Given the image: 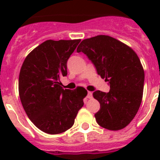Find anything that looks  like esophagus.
Masks as SVG:
<instances>
[{"label":"esophagus","mask_w":160,"mask_h":160,"mask_svg":"<svg viewBox=\"0 0 160 160\" xmlns=\"http://www.w3.org/2000/svg\"><path fill=\"white\" fill-rule=\"evenodd\" d=\"M87 98L88 99H91V98H92V92H90V91L88 92Z\"/></svg>","instance_id":"1"}]
</instances>
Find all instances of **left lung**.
Listing matches in <instances>:
<instances>
[{
    "instance_id": "obj_1",
    "label": "left lung",
    "mask_w": 160,
    "mask_h": 160,
    "mask_svg": "<svg viewBox=\"0 0 160 160\" xmlns=\"http://www.w3.org/2000/svg\"><path fill=\"white\" fill-rule=\"evenodd\" d=\"M77 52L87 55L110 87L108 93H93L100 104L95 114L97 123L109 130L124 129L136 115L143 97L144 71L137 54L121 41L103 35L81 41Z\"/></svg>"
}]
</instances>
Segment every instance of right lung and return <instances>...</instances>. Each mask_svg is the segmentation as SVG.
<instances>
[{
	"instance_id": "obj_1",
	"label": "right lung",
	"mask_w": 160,
	"mask_h": 160,
	"mask_svg": "<svg viewBox=\"0 0 160 160\" xmlns=\"http://www.w3.org/2000/svg\"><path fill=\"white\" fill-rule=\"evenodd\" d=\"M80 40L45 41L24 60L19 75V95L31 122L41 131L57 134L72 127L84 105L87 90L63 89L67 60Z\"/></svg>"
}]
</instances>
